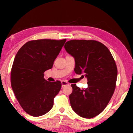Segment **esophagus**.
I'll return each instance as SVG.
<instances>
[{"label":"esophagus","mask_w":133,"mask_h":133,"mask_svg":"<svg viewBox=\"0 0 133 133\" xmlns=\"http://www.w3.org/2000/svg\"><path fill=\"white\" fill-rule=\"evenodd\" d=\"M62 83V87H65V86H66V85H68L69 83L67 82L66 81H62L61 82Z\"/></svg>","instance_id":"obj_1"}]
</instances>
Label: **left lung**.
<instances>
[{"mask_svg": "<svg viewBox=\"0 0 133 133\" xmlns=\"http://www.w3.org/2000/svg\"><path fill=\"white\" fill-rule=\"evenodd\" d=\"M64 47L75 59L74 71L85 74L88 81L87 88L71 85V108L82 117L97 116L106 108L115 90L117 68L114 58L105 45L96 41L72 40Z\"/></svg>", "mask_w": 133, "mask_h": 133, "instance_id": "obj_1", "label": "left lung"}]
</instances>
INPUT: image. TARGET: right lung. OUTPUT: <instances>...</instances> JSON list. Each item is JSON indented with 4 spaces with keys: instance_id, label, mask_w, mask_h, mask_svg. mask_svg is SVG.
I'll use <instances>...</instances> for the list:
<instances>
[{
    "instance_id": "obj_1",
    "label": "right lung",
    "mask_w": 133,
    "mask_h": 133,
    "mask_svg": "<svg viewBox=\"0 0 133 133\" xmlns=\"http://www.w3.org/2000/svg\"><path fill=\"white\" fill-rule=\"evenodd\" d=\"M66 41H31L16 54L11 72V84L19 104L31 116L44 115L53 107L54 98L61 90L62 83L46 81L43 73L52 68Z\"/></svg>"
}]
</instances>
